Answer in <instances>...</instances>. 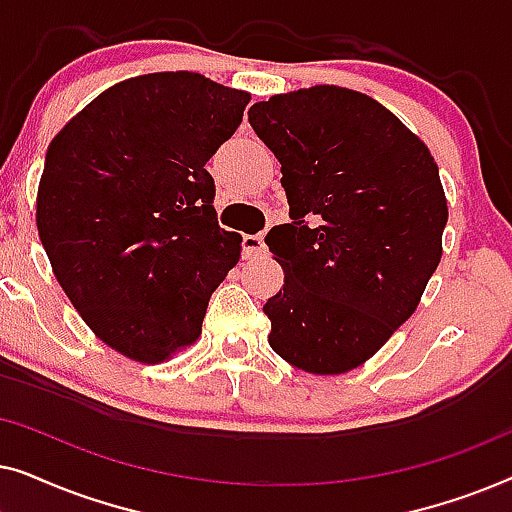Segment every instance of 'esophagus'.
<instances>
[{
    "instance_id": "obj_1",
    "label": "esophagus",
    "mask_w": 512,
    "mask_h": 512,
    "mask_svg": "<svg viewBox=\"0 0 512 512\" xmlns=\"http://www.w3.org/2000/svg\"><path fill=\"white\" fill-rule=\"evenodd\" d=\"M242 254L244 258H256L265 254L263 235H244L242 237Z\"/></svg>"
}]
</instances>
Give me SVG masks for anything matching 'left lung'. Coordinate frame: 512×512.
I'll return each mask as SVG.
<instances>
[{
    "label": "left lung",
    "mask_w": 512,
    "mask_h": 512,
    "mask_svg": "<svg viewBox=\"0 0 512 512\" xmlns=\"http://www.w3.org/2000/svg\"><path fill=\"white\" fill-rule=\"evenodd\" d=\"M249 123L282 163L289 223L265 237L284 286L268 342L305 373L366 363L443 256L447 200L431 151L373 97L340 86L272 95Z\"/></svg>",
    "instance_id": "1"
}]
</instances>
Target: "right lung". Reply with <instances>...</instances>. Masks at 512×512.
Here are the masks:
<instances>
[{"label":"right lung","mask_w":512,"mask_h":512,"mask_svg":"<svg viewBox=\"0 0 512 512\" xmlns=\"http://www.w3.org/2000/svg\"><path fill=\"white\" fill-rule=\"evenodd\" d=\"M249 100L195 72L135 76L48 146L37 228L53 275L90 331L132 361L193 345L240 261L242 237L216 221L205 165Z\"/></svg>","instance_id":"add662e5"}]
</instances>
